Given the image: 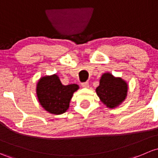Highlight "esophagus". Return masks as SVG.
Masks as SVG:
<instances>
[{"instance_id": "34e87169", "label": "esophagus", "mask_w": 158, "mask_h": 158, "mask_svg": "<svg viewBox=\"0 0 158 158\" xmlns=\"http://www.w3.org/2000/svg\"><path fill=\"white\" fill-rule=\"evenodd\" d=\"M81 87H84V88H87V87H89V83L88 82L81 83Z\"/></svg>"}]
</instances>
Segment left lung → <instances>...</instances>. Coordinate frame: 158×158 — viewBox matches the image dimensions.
Here are the masks:
<instances>
[{
    "instance_id": "left-lung-1",
    "label": "left lung",
    "mask_w": 158,
    "mask_h": 158,
    "mask_svg": "<svg viewBox=\"0 0 158 158\" xmlns=\"http://www.w3.org/2000/svg\"><path fill=\"white\" fill-rule=\"evenodd\" d=\"M96 91L97 96L107 107L114 108L126 99L128 85L120 77H115L110 73H105Z\"/></svg>"
}]
</instances>
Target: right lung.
Masks as SVG:
<instances>
[{
  "label": "right lung",
  "mask_w": 158,
  "mask_h": 158,
  "mask_svg": "<svg viewBox=\"0 0 158 158\" xmlns=\"http://www.w3.org/2000/svg\"><path fill=\"white\" fill-rule=\"evenodd\" d=\"M78 88L75 84L63 85L58 76L54 74L39 81L36 94L40 104L46 111L59 115L67 111L73 94Z\"/></svg>",
  "instance_id": "right-lung-1"
}]
</instances>
